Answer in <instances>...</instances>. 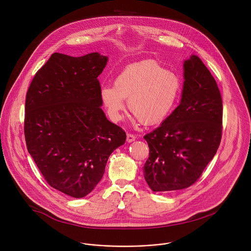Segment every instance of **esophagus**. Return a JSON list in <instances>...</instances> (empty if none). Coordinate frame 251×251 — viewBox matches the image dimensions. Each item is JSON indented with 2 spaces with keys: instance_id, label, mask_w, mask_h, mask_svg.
Segmentation results:
<instances>
[{
  "instance_id": "34e87169",
  "label": "esophagus",
  "mask_w": 251,
  "mask_h": 251,
  "mask_svg": "<svg viewBox=\"0 0 251 251\" xmlns=\"http://www.w3.org/2000/svg\"><path fill=\"white\" fill-rule=\"evenodd\" d=\"M135 139H136V137H135L133 134H131V133H127V134H126V141H127L128 143L133 142Z\"/></svg>"
}]
</instances>
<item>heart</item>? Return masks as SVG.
Here are the masks:
<instances>
[{
    "label": "heart",
    "mask_w": 251,
    "mask_h": 251,
    "mask_svg": "<svg viewBox=\"0 0 251 251\" xmlns=\"http://www.w3.org/2000/svg\"><path fill=\"white\" fill-rule=\"evenodd\" d=\"M179 91L180 80L176 73L148 60L126 67L116 76L114 86L101 87L100 98L112 121L122 120L124 100H127V107L136 120L154 125L170 114Z\"/></svg>",
    "instance_id": "obj_1"
}]
</instances>
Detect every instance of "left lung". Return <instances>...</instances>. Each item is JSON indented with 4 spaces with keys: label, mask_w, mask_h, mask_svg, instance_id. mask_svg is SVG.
<instances>
[{
    "label": "left lung",
    "mask_w": 251,
    "mask_h": 251,
    "mask_svg": "<svg viewBox=\"0 0 251 251\" xmlns=\"http://www.w3.org/2000/svg\"><path fill=\"white\" fill-rule=\"evenodd\" d=\"M179 106L144 136L150 148L144 177L152 191L183 189L200 178L222 134V100L215 78L201 59L183 62Z\"/></svg>",
    "instance_id": "1"
}]
</instances>
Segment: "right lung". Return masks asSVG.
<instances>
[{
    "mask_svg": "<svg viewBox=\"0 0 251 251\" xmlns=\"http://www.w3.org/2000/svg\"><path fill=\"white\" fill-rule=\"evenodd\" d=\"M108 57L51 55L26 96L27 149L48 184L74 198L88 195L102 178L108 157L126 139L101 109L99 75Z\"/></svg>",
    "mask_w": 251,
    "mask_h": 251,
    "instance_id": "add662e5",
    "label": "right lung"
}]
</instances>
